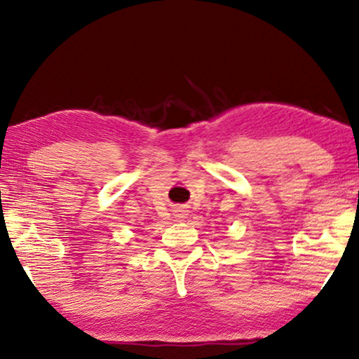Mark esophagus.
Masks as SVG:
<instances>
[{"mask_svg": "<svg viewBox=\"0 0 359 359\" xmlns=\"http://www.w3.org/2000/svg\"><path fill=\"white\" fill-rule=\"evenodd\" d=\"M186 215H188V209H186V208H176V210H175V217L176 219L183 220Z\"/></svg>", "mask_w": 359, "mask_h": 359, "instance_id": "34e87169", "label": "esophagus"}]
</instances>
